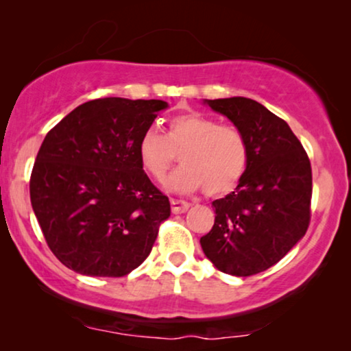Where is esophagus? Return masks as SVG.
Returning <instances> with one entry per match:
<instances>
[{
	"label": "esophagus",
	"instance_id": "esophagus-1",
	"mask_svg": "<svg viewBox=\"0 0 351 351\" xmlns=\"http://www.w3.org/2000/svg\"><path fill=\"white\" fill-rule=\"evenodd\" d=\"M190 209V203L182 199H171V210L174 214H184Z\"/></svg>",
	"mask_w": 351,
	"mask_h": 351
}]
</instances>
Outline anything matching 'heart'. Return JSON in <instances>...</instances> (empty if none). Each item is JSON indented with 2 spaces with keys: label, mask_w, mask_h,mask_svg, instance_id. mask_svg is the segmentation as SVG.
I'll return each instance as SVG.
<instances>
[{
  "label": "heart",
  "mask_w": 351,
  "mask_h": 351,
  "mask_svg": "<svg viewBox=\"0 0 351 351\" xmlns=\"http://www.w3.org/2000/svg\"><path fill=\"white\" fill-rule=\"evenodd\" d=\"M180 153L182 166L166 182L174 193L227 195L243 179L247 167V143L237 128L219 124L201 113L177 114L167 123L166 136L147 129L137 145L142 169L162 180Z\"/></svg>",
  "instance_id": "1"
}]
</instances>
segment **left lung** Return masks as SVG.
Returning a JSON list of instances; mask_svg holds the SVG:
<instances>
[{
  "instance_id": "1",
  "label": "left lung",
  "mask_w": 351,
  "mask_h": 351,
  "mask_svg": "<svg viewBox=\"0 0 351 351\" xmlns=\"http://www.w3.org/2000/svg\"><path fill=\"white\" fill-rule=\"evenodd\" d=\"M247 143V167L234 191L213 201L214 227L199 239L217 270L251 276L280 262L310 223L311 166L285 119L246 97L203 100Z\"/></svg>"
}]
</instances>
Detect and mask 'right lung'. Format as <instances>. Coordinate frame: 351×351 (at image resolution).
Wrapping results in <instances>:
<instances>
[{
  "label": "right lung",
  "instance_id": "add662e5",
  "mask_svg": "<svg viewBox=\"0 0 351 351\" xmlns=\"http://www.w3.org/2000/svg\"><path fill=\"white\" fill-rule=\"evenodd\" d=\"M165 100L105 97L70 112L47 132L30 199L47 246L70 270L124 276L145 261L171 214L137 155Z\"/></svg>",
  "mask_w": 351,
  "mask_h": 351
}]
</instances>
